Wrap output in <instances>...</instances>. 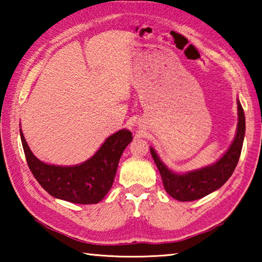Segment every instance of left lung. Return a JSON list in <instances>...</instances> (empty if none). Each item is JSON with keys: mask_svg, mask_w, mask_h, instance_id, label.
<instances>
[{"mask_svg": "<svg viewBox=\"0 0 262 262\" xmlns=\"http://www.w3.org/2000/svg\"><path fill=\"white\" fill-rule=\"evenodd\" d=\"M237 105L238 126L232 144L219 161L209 166L184 174L174 173L164 165L156 151L150 148V152L161 173L164 188L176 200L183 202L199 200L222 187L233 173L241 157L244 136H245V114L239 100H237Z\"/></svg>", "mask_w": 262, "mask_h": 262, "instance_id": "obj_1", "label": "left lung"}]
</instances>
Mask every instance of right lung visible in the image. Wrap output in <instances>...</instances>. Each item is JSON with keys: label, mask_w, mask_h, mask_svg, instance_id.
<instances>
[{"label": "right lung", "mask_w": 262, "mask_h": 262, "mask_svg": "<svg viewBox=\"0 0 262 262\" xmlns=\"http://www.w3.org/2000/svg\"><path fill=\"white\" fill-rule=\"evenodd\" d=\"M26 162L31 172L48 194L61 200L92 205L108 193L123 150L132 142V133L121 129L106 139L86 162L74 166L48 165L34 156L20 130Z\"/></svg>", "instance_id": "right-lung-1"}]
</instances>
